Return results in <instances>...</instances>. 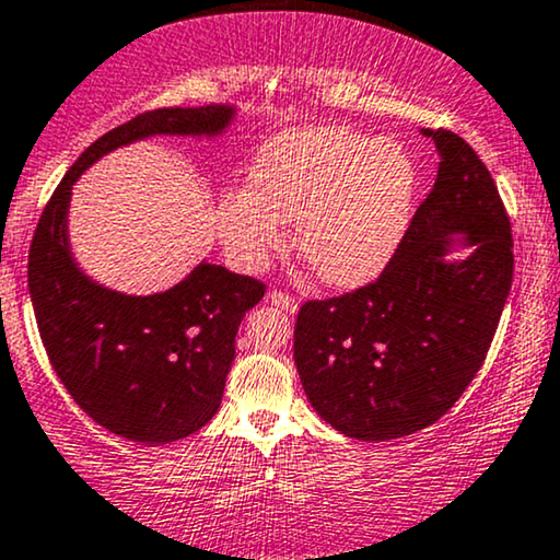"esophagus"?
I'll use <instances>...</instances> for the list:
<instances>
[{
    "label": "esophagus",
    "mask_w": 560,
    "mask_h": 560,
    "mask_svg": "<svg viewBox=\"0 0 560 560\" xmlns=\"http://www.w3.org/2000/svg\"><path fill=\"white\" fill-rule=\"evenodd\" d=\"M266 302L273 304V307H279V310H287L289 315H294L296 307H300V304H296V300H294L292 294L279 292V289H271V292L266 294Z\"/></svg>",
    "instance_id": "obj_1"
}]
</instances>
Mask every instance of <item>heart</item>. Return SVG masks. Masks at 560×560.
<instances>
[{
    "mask_svg": "<svg viewBox=\"0 0 560 560\" xmlns=\"http://www.w3.org/2000/svg\"><path fill=\"white\" fill-rule=\"evenodd\" d=\"M419 167L400 141L346 126L281 133L260 147L247 188L219 196L214 228L232 264L260 271L296 222V250L323 284L353 289L390 264L413 214Z\"/></svg>",
    "mask_w": 560,
    "mask_h": 560,
    "instance_id": "b5f03b06",
    "label": "heart"
}]
</instances>
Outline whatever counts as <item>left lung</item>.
<instances>
[{"label": "left lung", "instance_id": "8db88e82", "mask_svg": "<svg viewBox=\"0 0 560 560\" xmlns=\"http://www.w3.org/2000/svg\"><path fill=\"white\" fill-rule=\"evenodd\" d=\"M431 194L372 284L310 300L294 325V364L325 423L362 442L431 427L483 364L512 289V224L488 167L447 129ZM455 244L471 256L447 261Z\"/></svg>", "mask_w": 560, "mask_h": 560}]
</instances>
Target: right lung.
<instances>
[{"label": "right lung", "mask_w": 560, "mask_h": 560, "mask_svg": "<svg viewBox=\"0 0 560 560\" xmlns=\"http://www.w3.org/2000/svg\"><path fill=\"white\" fill-rule=\"evenodd\" d=\"M232 116V105L139 113L77 158L35 228L27 287L48 362L92 421L131 442L167 444L211 421L240 323L264 300L266 287L209 260L150 296L95 284L69 250V196L84 170L118 147L154 133L217 137Z\"/></svg>", "instance_id": "obj_1"}]
</instances>
